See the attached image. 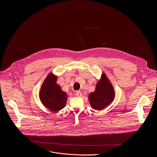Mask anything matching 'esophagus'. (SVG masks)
<instances>
[{
	"label": "esophagus",
	"mask_w": 157,
	"mask_h": 157,
	"mask_svg": "<svg viewBox=\"0 0 157 157\" xmlns=\"http://www.w3.org/2000/svg\"><path fill=\"white\" fill-rule=\"evenodd\" d=\"M75 94H76V95H77V97H81L82 95V92L80 91V90H77L76 92H75Z\"/></svg>",
	"instance_id": "34e87169"
}]
</instances>
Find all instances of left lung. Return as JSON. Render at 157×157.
I'll return each instance as SVG.
<instances>
[{"label":"left lung","instance_id":"8db88e82","mask_svg":"<svg viewBox=\"0 0 157 157\" xmlns=\"http://www.w3.org/2000/svg\"><path fill=\"white\" fill-rule=\"evenodd\" d=\"M114 90L111 83L105 74H103L102 81H99L94 92L89 96L90 105L95 110H101L110 103L114 98Z\"/></svg>","mask_w":157,"mask_h":157}]
</instances>
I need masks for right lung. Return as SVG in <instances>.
Wrapping results in <instances>:
<instances>
[{"mask_svg": "<svg viewBox=\"0 0 157 157\" xmlns=\"http://www.w3.org/2000/svg\"><path fill=\"white\" fill-rule=\"evenodd\" d=\"M56 81V77L52 74H49L42 84L40 92L42 103L54 112L63 109L67 101V94L57 84Z\"/></svg>", "mask_w": 157, "mask_h": 157, "instance_id": "obj_1", "label": "right lung"}]
</instances>
